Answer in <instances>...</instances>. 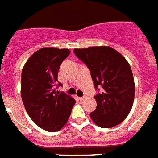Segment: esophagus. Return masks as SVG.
<instances>
[{"mask_svg": "<svg viewBox=\"0 0 158 158\" xmlns=\"http://www.w3.org/2000/svg\"><path fill=\"white\" fill-rule=\"evenodd\" d=\"M85 99V97H82V98H79V100H80L81 102H82L83 100Z\"/></svg>", "mask_w": 158, "mask_h": 158, "instance_id": "1", "label": "esophagus"}]
</instances>
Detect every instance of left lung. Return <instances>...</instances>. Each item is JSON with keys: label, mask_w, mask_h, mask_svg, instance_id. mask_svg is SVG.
I'll return each mask as SVG.
<instances>
[{"label": "left lung", "mask_w": 158, "mask_h": 158, "mask_svg": "<svg viewBox=\"0 0 158 158\" xmlns=\"http://www.w3.org/2000/svg\"><path fill=\"white\" fill-rule=\"evenodd\" d=\"M74 53L90 70L95 88L102 92L94 97L97 108L90 114L96 125L112 128L129 115L135 95L131 67L122 55L110 46L74 48Z\"/></svg>", "instance_id": "8db88e82"}]
</instances>
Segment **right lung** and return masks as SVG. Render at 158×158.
Instances as JSON below:
<instances>
[{"instance_id":"obj_1","label":"right lung","mask_w":158,"mask_h":158,"mask_svg":"<svg viewBox=\"0 0 158 158\" xmlns=\"http://www.w3.org/2000/svg\"><path fill=\"white\" fill-rule=\"evenodd\" d=\"M69 53L68 48H40L28 59L21 73V94L25 110L37 126L48 132L64 127L76 103L55 87L62 85L57 81V73Z\"/></svg>"}]
</instances>
